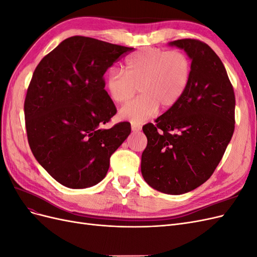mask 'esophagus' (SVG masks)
<instances>
[{
    "mask_svg": "<svg viewBox=\"0 0 257 257\" xmlns=\"http://www.w3.org/2000/svg\"><path fill=\"white\" fill-rule=\"evenodd\" d=\"M131 127H132V131L135 132V133H137V132H139L142 130V126L139 125V124H136V123H132L131 124Z\"/></svg>",
    "mask_w": 257,
    "mask_h": 257,
    "instance_id": "1",
    "label": "esophagus"
}]
</instances>
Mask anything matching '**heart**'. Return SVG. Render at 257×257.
Instances as JSON below:
<instances>
[{"mask_svg":"<svg viewBox=\"0 0 257 257\" xmlns=\"http://www.w3.org/2000/svg\"><path fill=\"white\" fill-rule=\"evenodd\" d=\"M191 61L181 51L148 47L126 59V73L111 68L106 78L108 96L115 104H124L119 116L132 123H143L158 112L159 107L169 109L183 96L191 78Z\"/></svg>","mask_w":257,"mask_h":257,"instance_id":"b5f03b06","label":"heart"}]
</instances>
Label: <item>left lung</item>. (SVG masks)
Masks as SVG:
<instances>
[{
  "label": "left lung",
  "instance_id": "1",
  "mask_svg": "<svg viewBox=\"0 0 257 257\" xmlns=\"http://www.w3.org/2000/svg\"><path fill=\"white\" fill-rule=\"evenodd\" d=\"M169 46L185 51L191 78L181 99L143 131L145 181L159 192L180 195L206 182L219 165L235 128V93L222 61L197 40Z\"/></svg>",
  "mask_w": 257,
  "mask_h": 257
}]
</instances>
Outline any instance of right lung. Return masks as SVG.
Returning <instances> with one entry per match:
<instances>
[{
  "label": "right lung",
  "mask_w": 257,
  "mask_h": 257,
  "mask_svg": "<svg viewBox=\"0 0 257 257\" xmlns=\"http://www.w3.org/2000/svg\"><path fill=\"white\" fill-rule=\"evenodd\" d=\"M132 50L73 36L35 68L25 100L29 145L46 172L66 188L102 181L111 154L131 133L128 122L102 126L116 112L104 89V74Z\"/></svg>",
  "instance_id": "add662e5"
}]
</instances>
